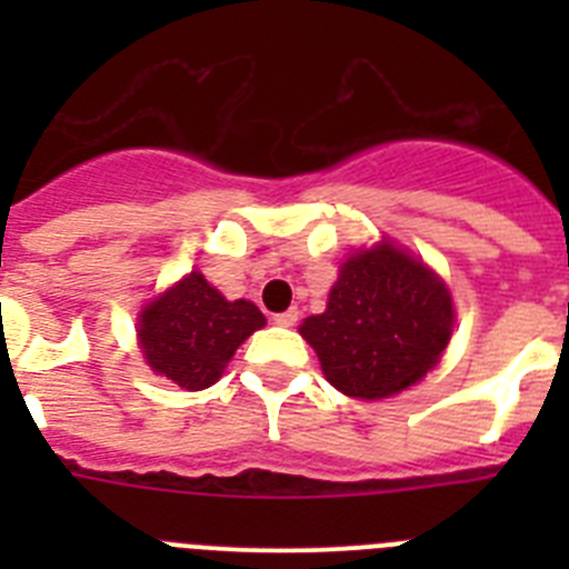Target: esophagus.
<instances>
[{
    "mask_svg": "<svg viewBox=\"0 0 569 569\" xmlns=\"http://www.w3.org/2000/svg\"><path fill=\"white\" fill-rule=\"evenodd\" d=\"M273 321L279 325V328H293L296 321H299V310L290 308V310H284V313H276Z\"/></svg>",
    "mask_w": 569,
    "mask_h": 569,
    "instance_id": "obj_1",
    "label": "esophagus"
}]
</instances>
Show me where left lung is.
Returning <instances> with one entry per match:
<instances>
[{
    "label": "left lung",
    "instance_id": "obj_1",
    "mask_svg": "<svg viewBox=\"0 0 569 569\" xmlns=\"http://www.w3.org/2000/svg\"><path fill=\"white\" fill-rule=\"evenodd\" d=\"M445 281L393 241L347 256L328 310L301 321L325 379L353 399L396 396L425 379L453 336Z\"/></svg>",
    "mask_w": 569,
    "mask_h": 569
}]
</instances>
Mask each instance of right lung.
Segmentation results:
<instances>
[{"mask_svg":"<svg viewBox=\"0 0 569 569\" xmlns=\"http://www.w3.org/2000/svg\"><path fill=\"white\" fill-rule=\"evenodd\" d=\"M264 328L253 301H228L199 270L139 313V347L150 370L184 390L216 385L239 345Z\"/></svg>","mask_w":569,"mask_h":569,"instance_id":"add662e5","label":"right lung"}]
</instances>
